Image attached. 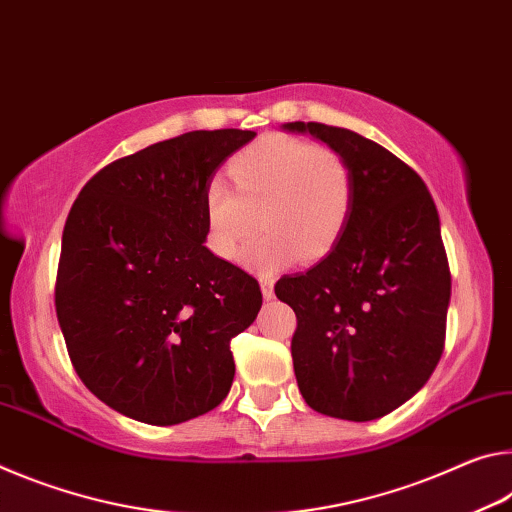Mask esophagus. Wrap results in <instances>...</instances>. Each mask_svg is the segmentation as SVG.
<instances>
[{
    "label": "esophagus",
    "instance_id": "esophagus-1",
    "mask_svg": "<svg viewBox=\"0 0 512 512\" xmlns=\"http://www.w3.org/2000/svg\"><path fill=\"white\" fill-rule=\"evenodd\" d=\"M261 290H263L265 299H272L274 297V279H270V276H261Z\"/></svg>",
    "mask_w": 512,
    "mask_h": 512
}]
</instances>
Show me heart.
Masks as SVG:
<instances>
[{
	"mask_svg": "<svg viewBox=\"0 0 512 512\" xmlns=\"http://www.w3.org/2000/svg\"><path fill=\"white\" fill-rule=\"evenodd\" d=\"M233 186L215 177L204 188L208 245L224 261L274 270L331 249L354 208V167L338 149L283 133L251 142L229 165Z\"/></svg>",
	"mask_w": 512,
	"mask_h": 512,
	"instance_id": "heart-1",
	"label": "heart"
}]
</instances>
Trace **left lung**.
Listing matches in <instances>:
<instances>
[{
	"mask_svg": "<svg viewBox=\"0 0 512 512\" xmlns=\"http://www.w3.org/2000/svg\"><path fill=\"white\" fill-rule=\"evenodd\" d=\"M347 156L356 197L345 231L308 272L283 276L301 397L338 420L370 422L429 381L445 349L451 274L440 217L420 174L358 133L288 122Z\"/></svg>",
	"mask_w": 512,
	"mask_h": 512,
	"instance_id": "left-lung-1",
	"label": "left lung"
}]
</instances>
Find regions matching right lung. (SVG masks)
<instances>
[{"label": "right lung", "mask_w": 512, "mask_h": 512, "mask_svg": "<svg viewBox=\"0 0 512 512\" xmlns=\"http://www.w3.org/2000/svg\"><path fill=\"white\" fill-rule=\"evenodd\" d=\"M254 131H190L117 158L67 215L56 317L83 385L131 420L172 426L229 395V349L256 320L254 276L204 242V188Z\"/></svg>", "instance_id": "add662e5"}]
</instances>
